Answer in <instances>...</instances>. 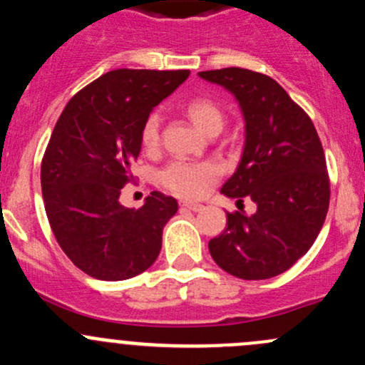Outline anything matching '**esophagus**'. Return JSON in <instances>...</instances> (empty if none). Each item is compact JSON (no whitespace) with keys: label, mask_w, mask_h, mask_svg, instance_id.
Here are the masks:
<instances>
[{"label":"esophagus","mask_w":365,"mask_h":365,"mask_svg":"<svg viewBox=\"0 0 365 365\" xmlns=\"http://www.w3.org/2000/svg\"><path fill=\"white\" fill-rule=\"evenodd\" d=\"M180 206L185 210H190V212H201V210H203V205H196V203H180Z\"/></svg>","instance_id":"esophagus-1"}]
</instances>
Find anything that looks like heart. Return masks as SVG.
Segmentation results:
<instances>
[{
  "mask_svg": "<svg viewBox=\"0 0 365 365\" xmlns=\"http://www.w3.org/2000/svg\"><path fill=\"white\" fill-rule=\"evenodd\" d=\"M190 120L208 135H217L226 123L224 111L208 98H192L185 104ZM160 114L152 113L141 127V145L146 152H155L160 145ZM219 176V169L212 162H190L175 159L164 165L159 173L162 187L178 197L194 200L203 196L205 190Z\"/></svg>",
  "mask_w": 365,
  "mask_h": 365,
  "instance_id": "obj_1",
  "label": "heart"
}]
</instances>
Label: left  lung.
Returning a JSON list of instances; mask_svg holds the SVG:
<instances>
[{"instance_id": "obj_1", "label": "left lung", "mask_w": 365, "mask_h": 365, "mask_svg": "<svg viewBox=\"0 0 365 365\" xmlns=\"http://www.w3.org/2000/svg\"><path fill=\"white\" fill-rule=\"evenodd\" d=\"M235 95L245 120V146L220 192L257 205L254 215L227 212L226 230L208 242L227 274L261 281L282 274L314 244L330 203L325 153L309 114L284 88L247 68L200 72Z\"/></svg>"}]
</instances>
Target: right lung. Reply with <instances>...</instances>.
<instances>
[{
	"label": "right lung",
	"instance_id": "add662e5",
	"mask_svg": "<svg viewBox=\"0 0 365 365\" xmlns=\"http://www.w3.org/2000/svg\"><path fill=\"white\" fill-rule=\"evenodd\" d=\"M189 73L111 70L73 95L58 118L40 169L43 205L56 242L84 274L123 281L155 263L178 203L159 190L138 210L118 200L134 182L143 123Z\"/></svg>",
	"mask_w": 365,
	"mask_h": 365
}]
</instances>
